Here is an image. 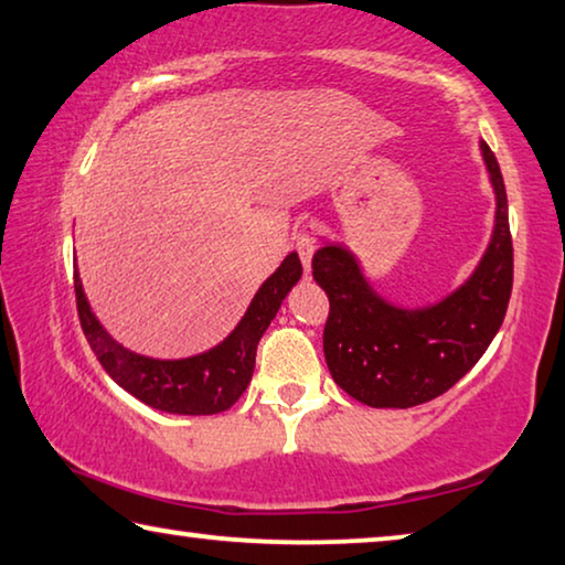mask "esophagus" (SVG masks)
Returning a JSON list of instances; mask_svg holds the SVG:
<instances>
[{"mask_svg": "<svg viewBox=\"0 0 565 565\" xmlns=\"http://www.w3.org/2000/svg\"><path fill=\"white\" fill-rule=\"evenodd\" d=\"M294 248H297V254L301 258L303 271H309V268H311V256H315V250H317L315 238H311V234H307V231H303V234H297V241H294Z\"/></svg>", "mask_w": 565, "mask_h": 565, "instance_id": "34e87169", "label": "esophagus"}]
</instances>
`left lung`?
<instances>
[{"mask_svg": "<svg viewBox=\"0 0 565 565\" xmlns=\"http://www.w3.org/2000/svg\"><path fill=\"white\" fill-rule=\"evenodd\" d=\"M498 211L492 241L476 274L427 309H397L370 289L354 256L324 246L311 258L329 297L324 356L347 395L370 407H415L445 395L486 354L513 291V238L495 153L480 142Z\"/></svg>", "mask_w": 565, "mask_h": 565, "instance_id": "left-lung-1", "label": "left lung"}]
</instances>
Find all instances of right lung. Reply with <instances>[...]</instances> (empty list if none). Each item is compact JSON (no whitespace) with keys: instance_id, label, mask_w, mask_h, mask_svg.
I'll return each instance as SVG.
<instances>
[{"instance_id":"obj_1","label":"right lung","mask_w":565,"mask_h":565,"mask_svg":"<svg viewBox=\"0 0 565 565\" xmlns=\"http://www.w3.org/2000/svg\"><path fill=\"white\" fill-rule=\"evenodd\" d=\"M299 279L301 262L297 254H289L258 289L246 317L226 342L191 360H148L120 347L89 311L83 284L75 274L77 317L97 362L132 397L170 415H216L234 407L246 392L254 374L258 339Z\"/></svg>"}]
</instances>
